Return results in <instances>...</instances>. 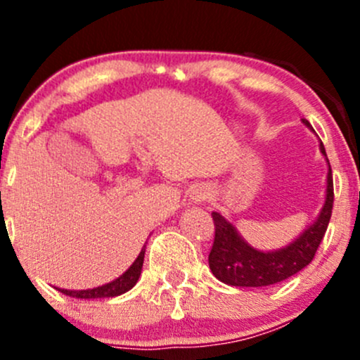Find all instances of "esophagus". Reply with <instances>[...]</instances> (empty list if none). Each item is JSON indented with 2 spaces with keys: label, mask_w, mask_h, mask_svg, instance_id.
<instances>
[{
  "label": "esophagus",
  "mask_w": 360,
  "mask_h": 360,
  "mask_svg": "<svg viewBox=\"0 0 360 360\" xmlns=\"http://www.w3.org/2000/svg\"><path fill=\"white\" fill-rule=\"evenodd\" d=\"M209 197H210V191H209V188H205V186H198L197 190H193V193H191V200H193L195 203L205 202Z\"/></svg>",
  "instance_id": "obj_1"
}]
</instances>
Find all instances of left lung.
I'll return each instance as SVG.
<instances>
[{
    "label": "left lung",
    "mask_w": 360,
    "mask_h": 360,
    "mask_svg": "<svg viewBox=\"0 0 360 360\" xmlns=\"http://www.w3.org/2000/svg\"><path fill=\"white\" fill-rule=\"evenodd\" d=\"M303 125L311 129L308 120H301ZM321 153L326 157L324 144L321 143ZM335 191H333L331 165L328 169V183H326V200L319 212L317 219L304 228L300 237L294 238L291 244L275 250H259L242 238L237 228L219 212H212L216 237L209 254L210 271L217 281L235 288H264L274 285L285 278L292 277L297 271L311 263L333 212Z\"/></svg>",
    "instance_id": "left-lung-1"
}]
</instances>
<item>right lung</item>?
Here are the masks:
<instances>
[{"label": "right lung", "mask_w": 360, "mask_h": 360, "mask_svg": "<svg viewBox=\"0 0 360 360\" xmlns=\"http://www.w3.org/2000/svg\"><path fill=\"white\" fill-rule=\"evenodd\" d=\"M144 252H146V245L141 249L139 256H137V259L130 264L129 270H127L123 275H120L118 278H115V281L110 282V284L99 285V288H94V289H85V291H69V289H59V291L66 294V296L79 297V300H96V297L120 296V294L130 291V289L137 284V281H139L141 270H143V263H144Z\"/></svg>", "instance_id": "obj_1"}]
</instances>
